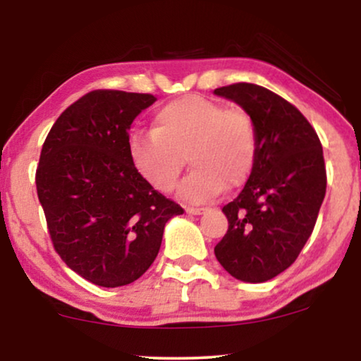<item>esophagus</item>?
Returning <instances> with one entry per match:
<instances>
[{
  "label": "esophagus",
  "instance_id": "obj_1",
  "mask_svg": "<svg viewBox=\"0 0 361 361\" xmlns=\"http://www.w3.org/2000/svg\"><path fill=\"white\" fill-rule=\"evenodd\" d=\"M187 214L190 215H202L207 209H202V207H187Z\"/></svg>",
  "mask_w": 361,
  "mask_h": 361
}]
</instances>
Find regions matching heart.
Segmentation results:
<instances>
[{"label":"heart","instance_id":"heart-1","mask_svg":"<svg viewBox=\"0 0 361 361\" xmlns=\"http://www.w3.org/2000/svg\"><path fill=\"white\" fill-rule=\"evenodd\" d=\"M152 130L135 133L128 154L142 179L161 192L174 189L187 161L194 169L180 199L204 204L228 187L243 185L259 152L258 128L241 108L200 95L176 98L156 111Z\"/></svg>","mask_w":361,"mask_h":361}]
</instances>
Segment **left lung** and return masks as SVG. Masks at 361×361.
<instances>
[{"label":"left lung","mask_w":361,"mask_h":361,"mask_svg":"<svg viewBox=\"0 0 361 361\" xmlns=\"http://www.w3.org/2000/svg\"><path fill=\"white\" fill-rule=\"evenodd\" d=\"M214 93L248 111L259 137L250 179L221 209L228 230L215 256L233 278L264 283L288 269L312 235L327 189L322 145L302 113L268 88L241 82Z\"/></svg>","instance_id":"1"}]
</instances>
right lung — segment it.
<instances>
[{
  "label": "right lung",
  "mask_w": 361,
  "mask_h": 361,
  "mask_svg": "<svg viewBox=\"0 0 361 361\" xmlns=\"http://www.w3.org/2000/svg\"><path fill=\"white\" fill-rule=\"evenodd\" d=\"M156 98L93 90L49 131L36 171L37 197L54 250L102 288L131 284L159 253L167 220L184 209L137 174L128 130Z\"/></svg>",
  "instance_id": "obj_1"
}]
</instances>
